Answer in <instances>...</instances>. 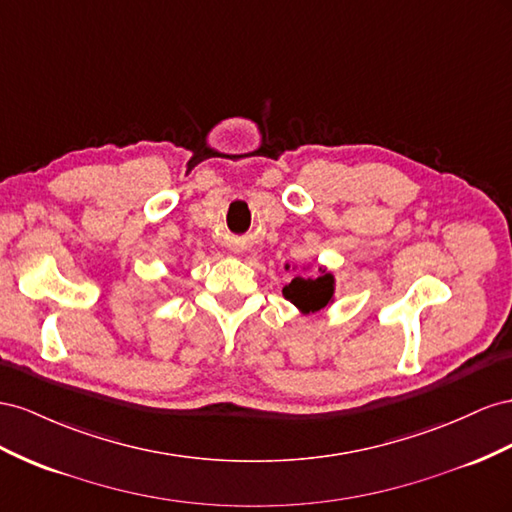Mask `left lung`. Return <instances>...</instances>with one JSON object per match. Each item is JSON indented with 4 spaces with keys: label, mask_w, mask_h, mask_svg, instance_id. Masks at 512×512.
Instances as JSON below:
<instances>
[{
    "label": "left lung",
    "mask_w": 512,
    "mask_h": 512,
    "mask_svg": "<svg viewBox=\"0 0 512 512\" xmlns=\"http://www.w3.org/2000/svg\"><path fill=\"white\" fill-rule=\"evenodd\" d=\"M283 296L304 315L321 311L334 300V276L326 268H319L315 276L296 274L291 283L283 287Z\"/></svg>",
    "instance_id": "1"
}]
</instances>
